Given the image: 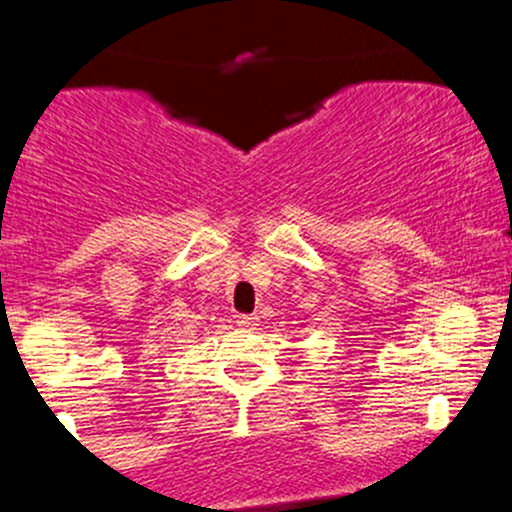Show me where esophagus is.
Masks as SVG:
<instances>
[{"mask_svg": "<svg viewBox=\"0 0 512 512\" xmlns=\"http://www.w3.org/2000/svg\"><path fill=\"white\" fill-rule=\"evenodd\" d=\"M237 324H240V327H245V329H250V327H255V324H257V317H255V314H237Z\"/></svg>", "mask_w": 512, "mask_h": 512, "instance_id": "obj_1", "label": "esophagus"}]
</instances>
